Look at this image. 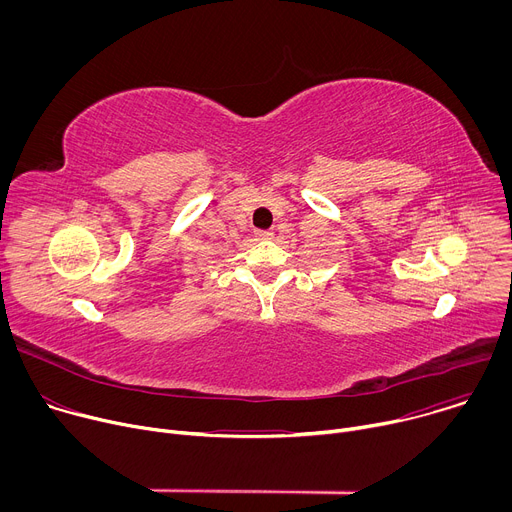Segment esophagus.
I'll return each instance as SVG.
<instances>
[{
  "instance_id": "obj_1",
  "label": "esophagus",
  "mask_w": 512,
  "mask_h": 512,
  "mask_svg": "<svg viewBox=\"0 0 512 512\" xmlns=\"http://www.w3.org/2000/svg\"><path fill=\"white\" fill-rule=\"evenodd\" d=\"M255 237L261 241H267V239H273V233L271 231H255Z\"/></svg>"
}]
</instances>
